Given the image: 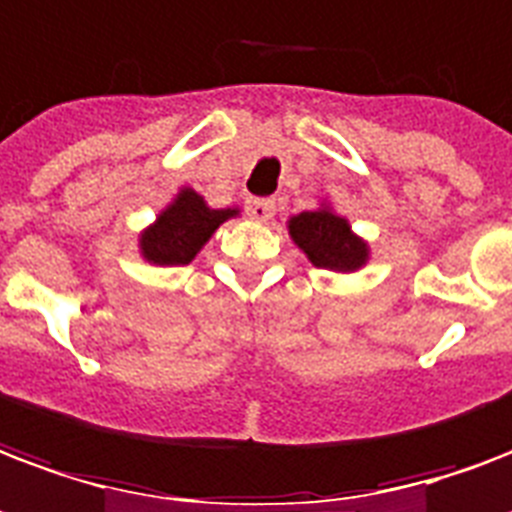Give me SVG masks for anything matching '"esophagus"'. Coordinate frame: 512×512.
Wrapping results in <instances>:
<instances>
[{
	"label": "esophagus",
	"instance_id": "obj_1",
	"mask_svg": "<svg viewBox=\"0 0 512 512\" xmlns=\"http://www.w3.org/2000/svg\"><path fill=\"white\" fill-rule=\"evenodd\" d=\"M247 212L252 220L268 222L273 217V212H276V201L273 198H249Z\"/></svg>",
	"mask_w": 512,
	"mask_h": 512
}]
</instances>
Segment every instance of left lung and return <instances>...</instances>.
<instances>
[{
    "mask_svg": "<svg viewBox=\"0 0 512 512\" xmlns=\"http://www.w3.org/2000/svg\"><path fill=\"white\" fill-rule=\"evenodd\" d=\"M287 228L292 241L317 268L351 273L368 263V244L357 233H351L349 220L338 217L330 206L295 214Z\"/></svg>",
    "mask_w": 512,
    "mask_h": 512,
    "instance_id": "left-lung-1",
    "label": "left lung"
}]
</instances>
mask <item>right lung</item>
Instances as JSON below:
<instances>
[{
	"label": "right lung",
	"mask_w": 512,
	"mask_h": 512,
	"mask_svg": "<svg viewBox=\"0 0 512 512\" xmlns=\"http://www.w3.org/2000/svg\"><path fill=\"white\" fill-rule=\"evenodd\" d=\"M239 209H209L201 195L182 187L150 228L142 230L139 249L152 265H187L222 222L236 217Z\"/></svg>",
	"instance_id": "add662e5"
}]
</instances>
